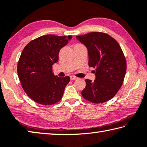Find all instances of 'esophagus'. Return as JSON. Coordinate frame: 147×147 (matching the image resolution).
Wrapping results in <instances>:
<instances>
[{
    "mask_svg": "<svg viewBox=\"0 0 147 147\" xmlns=\"http://www.w3.org/2000/svg\"><path fill=\"white\" fill-rule=\"evenodd\" d=\"M70 78H71V80H76L77 79V77H76V76H70Z\"/></svg>",
    "mask_w": 147,
    "mask_h": 147,
    "instance_id": "esophagus-1",
    "label": "esophagus"
}]
</instances>
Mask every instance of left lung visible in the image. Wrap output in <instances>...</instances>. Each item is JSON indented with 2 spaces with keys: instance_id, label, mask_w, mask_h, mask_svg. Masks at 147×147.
Segmentation results:
<instances>
[{
  "instance_id": "1",
  "label": "left lung",
  "mask_w": 147,
  "mask_h": 147,
  "mask_svg": "<svg viewBox=\"0 0 147 147\" xmlns=\"http://www.w3.org/2000/svg\"><path fill=\"white\" fill-rule=\"evenodd\" d=\"M76 39L86 46L88 65L96 69V79H86L83 98L94 104L109 101L123 83L127 63L120 45L114 38L103 32H93Z\"/></svg>"
}]
</instances>
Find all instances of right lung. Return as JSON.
I'll return each mask as SVG.
<instances>
[{"label": "right lung", "mask_w": 147, "mask_h": 147, "mask_svg": "<svg viewBox=\"0 0 147 147\" xmlns=\"http://www.w3.org/2000/svg\"><path fill=\"white\" fill-rule=\"evenodd\" d=\"M71 38L45 35L24 48L18 62V75L26 94L38 104L49 106L62 98L70 77L55 76L52 66L59 60L60 49Z\"/></svg>", "instance_id": "1"}]
</instances>
